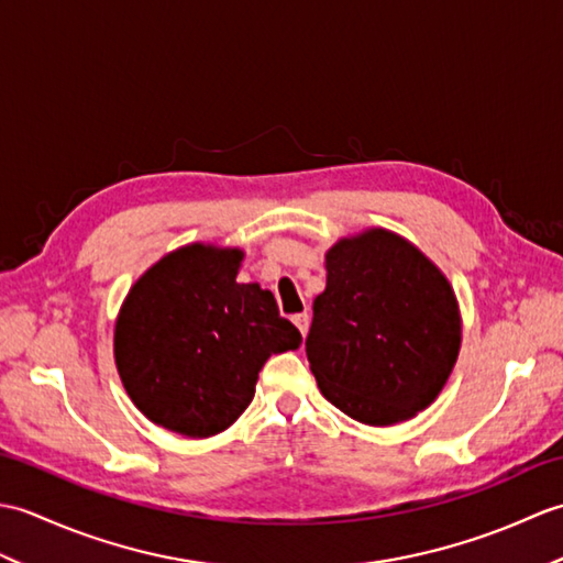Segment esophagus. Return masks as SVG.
<instances>
[{"label":"esophagus","instance_id":"34e87169","mask_svg":"<svg viewBox=\"0 0 563 563\" xmlns=\"http://www.w3.org/2000/svg\"><path fill=\"white\" fill-rule=\"evenodd\" d=\"M292 321H295V327L300 329L302 336H307V329H309V314H307V312H302V314H295V317H292Z\"/></svg>","mask_w":563,"mask_h":563}]
</instances>
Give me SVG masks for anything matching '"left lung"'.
<instances>
[{"instance_id": "obj_1", "label": "left lung", "mask_w": 563, "mask_h": 563, "mask_svg": "<svg viewBox=\"0 0 563 563\" xmlns=\"http://www.w3.org/2000/svg\"><path fill=\"white\" fill-rule=\"evenodd\" d=\"M460 339L448 278L406 239L369 230L329 249L305 349L336 409L367 426L416 416L445 387Z\"/></svg>"}]
</instances>
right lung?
Masks as SVG:
<instances>
[{
    "label": "right lung",
    "instance_id": "obj_1",
    "mask_svg": "<svg viewBox=\"0 0 563 563\" xmlns=\"http://www.w3.org/2000/svg\"><path fill=\"white\" fill-rule=\"evenodd\" d=\"M239 249L190 244L128 292L115 321V365L150 421L188 438L230 428L254 399L273 353L300 349L271 290L236 283Z\"/></svg>",
    "mask_w": 563,
    "mask_h": 563
}]
</instances>
